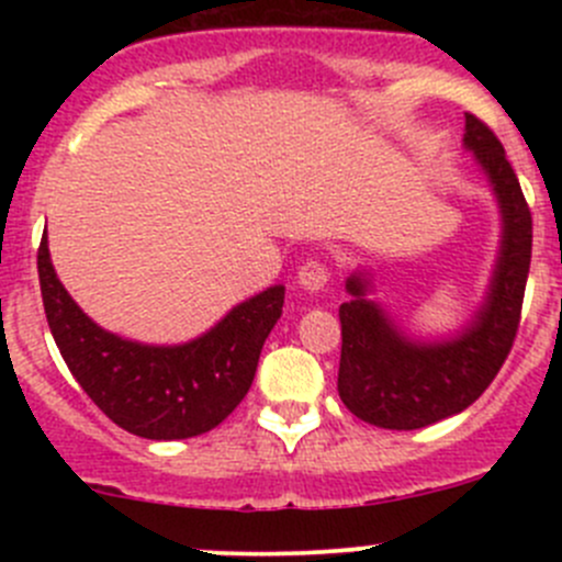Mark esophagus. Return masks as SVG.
Listing matches in <instances>:
<instances>
[{"label": "esophagus", "instance_id": "obj_1", "mask_svg": "<svg viewBox=\"0 0 562 562\" xmlns=\"http://www.w3.org/2000/svg\"><path fill=\"white\" fill-rule=\"evenodd\" d=\"M299 288H304V291L310 293H317L323 291V285L328 282V269L321 263V260H307V263L299 269Z\"/></svg>", "mask_w": 562, "mask_h": 562}]
</instances>
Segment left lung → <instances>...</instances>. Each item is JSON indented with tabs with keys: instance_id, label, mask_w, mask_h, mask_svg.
Here are the masks:
<instances>
[{
	"instance_id": "left-lung-1",
	"label": "left lung",
	"mask_w": 562,
	"mask_h": 562,
	"mask_svg": "<svg viewBox=\"0 0 562 562\" xmlns=\"http://www.w3.org/2000/svg\"><path fill=\"white\" fill-rule=\"evenodd\" d=\"M464 149L484 171L503 220L490 291L473 321L449 339L407 337L378 302L367 271L348 277L339 307L342 356L337 391L353 416L383 429H422L462 413L495 381L512 353L530 271L532 217L506 149L473 113H464Z\"/></svg>"
}]
</instances>
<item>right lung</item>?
Returning <instances> with one entry per match:
<instances>
[{
	"label": "right lung",
	"mask_w": 562,
	"mask_h": 562,
	"mask_svg": "<svg viewBox=\"0 0 562 562\" xmlns=\"http://www.w3.org/2000/svg\"><path fill=\"white\" fill-rule=\"evenodd\" d=\"M37 274L67 370L113 424L146 440L195 438L223 424L252 386L260 348L285 304V288L271 285L190 342L144 345L105 331L72 302L45 234Z\"/></svg>",
	"instance_id": "obj_1"
}]
</instances>
